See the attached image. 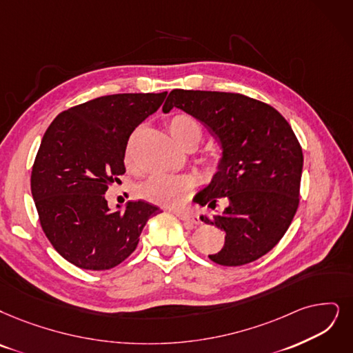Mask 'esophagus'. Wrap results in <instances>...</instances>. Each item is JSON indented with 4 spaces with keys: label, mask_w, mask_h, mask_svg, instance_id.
I'll return each mask as SVG.
<instances>
[{
    "label": "esophagus",
    "mask_w": 353,
    "mask_h": 353,
    "mask_svg": "<svg viewBox=\"0 0 353 353\" xmlns=\"http://www.w3.org/2000/svg\"><path fill=\"white\" fill-rule=\"evenodd\" d=\"M175 214L178 216V219H181L182 221H184L188 225V228H194V225H199L201 223L199 216L185 213V211H175Z\"/></svg>",
    "instance_id": "1"
}]
</instances>
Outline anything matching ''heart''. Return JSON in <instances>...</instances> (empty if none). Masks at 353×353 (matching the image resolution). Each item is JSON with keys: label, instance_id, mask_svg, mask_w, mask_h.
I'll list each match as a JSON object with an SVG mask.
<instances>
[{"label": "heart", "instance_id": "1", "mask_svg": "<svg viewBox=\"0 0 353 353\" xmlns=\"http://www.w3.org/2000/svg\"><path fill=\"white\" fill-rule=\"evenodd\" d=\"M168 132L175 142L185 150H194L203 140V128L192 117L187 114H175L166 123ZM125 162L133 163V143L130 142L125 150ZM204 171L207 175H216L221 166L223 159L219 153L208 152L203 158ZM195 191V182L190 176H172V175H153L137 188L140 199L149 203L175 207L187 201Z\"/></svg>", "mask_w": 353, "mask_h": 353}]
</instances>
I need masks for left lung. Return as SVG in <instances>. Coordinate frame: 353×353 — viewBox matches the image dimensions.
Returning <instances> with one entry per match:
<instances>
[{
	"instance_id": "8db88e82",
	"label": "left lung",
	"mask_w": 353,
	"mask_h": 353,
	"mask_svg": "<svg viewBox=\"0 0 353 353\" xmlns=\"http://www.w3.org/2000/svg\"><path fill=\"white\" fill-rule=\"evenodd\" d=\"M200 120L219 137L223 166L194 201L223 213L201 221L225 232L224 246L208 258L241 266L270 252L288 230L300 204L303 150L288 121L270 104L242 94L172 90L162 107Z\"/></svg>"
}]
</instances>
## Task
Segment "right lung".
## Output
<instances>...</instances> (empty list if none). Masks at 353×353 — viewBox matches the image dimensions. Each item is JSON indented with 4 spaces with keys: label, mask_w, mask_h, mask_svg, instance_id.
I'll return each mask as SVG.
<instances>
[{
    "label": "right lung",
    "mask_w": 353,
    "mask_h": 353,
    "mask_svg": "<svg viewBox=\"0 0 353 353\" xmlns=\"http://www.w3.org/2000/svg\"><path fill=\"white\" fill-rule=\"evenodd\" d=\"M165 97H98L62 111L48 128L32 168V195L41 229L68 262L111 270L132 255L145 224L161 211L145 201L110 211L104 194L125 172L130 134Z\"/></svg>",
    "instance_id": "add662e5"
}]
</instances>
